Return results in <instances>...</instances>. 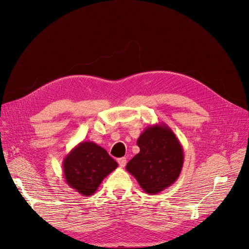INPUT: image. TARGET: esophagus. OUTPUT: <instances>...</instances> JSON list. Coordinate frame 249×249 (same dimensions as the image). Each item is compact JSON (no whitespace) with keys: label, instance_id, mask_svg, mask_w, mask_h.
Returning <instances> with one entry per match:
<instances>
[{"label":"esophagus","instance_id":"1","mask_svg":"<svg viewBox=\"0 0 249 249\" xmlns=\"http://www.w3.org/2000/svg\"><path fill=\"white\" fill-rule=\"evenodd\" d=\"M117 161H118V163H119L120 167H124V166L126 165V163H127V160H126V159H125V158H120V159H118V160H117Z\"/></svg>","mask_w":249,"mask_h":249}]
</instances>
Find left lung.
Here are the masks:
<instances>
[{
	"instance_id": "left-lung-1",
	"label": "left lung",
	"mask_w": 249,
	"mask_h": 249,
	"mask_svg": "<svg viewBox=\"0 0 249 249\" xmlns=\"http://www.w3.org/2000/svg\"><path fill=\"white\" fill-rule=\"evenodd\" d=\"M137 145L140 151L126 169L142 190L154 195L172 186L184 164V150L173 130L164 123L151 125L141 133Z\"/></svg>"
}]
</instances>
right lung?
I'll use <instances>...</instances> for the list:
<instances>
[{"instance_id":"add662e5","label":"right lung","mask_w":249,"mask_h":249,"mask_svg":"<svg viewBox=\"0 0 249 249\" xmlns=\"http://www.w3.org/2000/svg\"><path fill=\"white\" fill-rule=\"evenodd\" d=\"M118 163L95 142H81L65 156L62 167L67 184L86 197L93 195Z\"/></svg>"}]
</instances>
